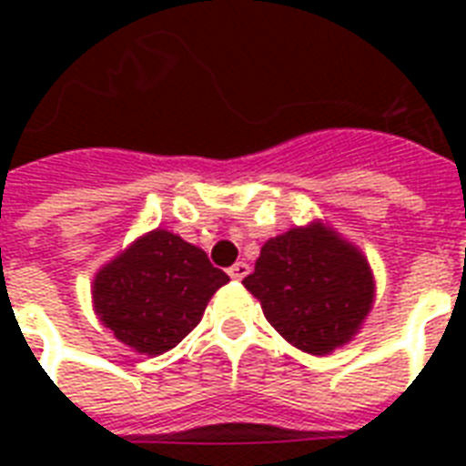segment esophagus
I'll use <instances>...</instances> for the list:
<instances>
[{
  "label": "esophagus",
  "mask_w": 466,
  "mask_h": 466,
  "mask_svg": "<svg viewBox=\"0 0 466 466\" xmlns=\"http://www.w3.org/2000/svg\"><path fill=\"white\" fill-rule=\"evenodd\" d=\"M227 273H229V278H232V280H241V278H247L248 276V263H244V261H237L232 266V268L227 270Z\"/></svg>",
  "instance_id": "obj_1"
}]
</instances>
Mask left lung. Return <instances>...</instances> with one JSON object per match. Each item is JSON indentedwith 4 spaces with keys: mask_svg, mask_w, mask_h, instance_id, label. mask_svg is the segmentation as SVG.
<instances>
[{
    "mask_svg": "<svg viewBox=\"0 0 466 466\" xmlns=\"http://www.w3.org/2000/svg\"><path fill=\"white\" fill-rule=\"evenodd\" d=\"M244 288L261 302L270 326L311 355L353 339L375 299L368 258L321 222L266 241Z\"/></svg>",
    "mask_w": 466,
    "mask_h": 466,
    "instance_id": "1",
    "label": "left lung"
}]
</instances>
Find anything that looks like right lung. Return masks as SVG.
<instances>
[{
  "mask_svg": "<svg viewBox=\"0 0 466 466\" xmlns=\"http://www.w3.org/2000/svg\"><path fill=\"white\" fill-rule=\"evenodd\" d=\"M229 276L203 248L178 234L155 229L98 270L94 309L113 336L142 355H161L181 343L210 298Z\"/></svg>",
  "mask_w": 466,
  "mask_h": 466,
  "instance_id": "1",
  "label": "right lung"
}]
</instances>
